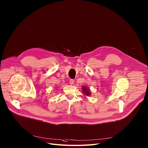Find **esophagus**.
Returning <instances> with one entry per match:
<instances>
[{
	"label": "esophagus",
	"mask_w": 148,
	"mask_h": 148,
	"mask_svg": "<svg viewBox=\"0 0 148 148\" xmlns=\"http://www.w3.org/2000/svg\"><path fill=\"white\" fill-rule=\"evenodd\" d=\"M74 79H71L70 80V84L71 85H73V84H74Z\"/></svg>",
	"instance_id": "obj_1"
}]
</instances>
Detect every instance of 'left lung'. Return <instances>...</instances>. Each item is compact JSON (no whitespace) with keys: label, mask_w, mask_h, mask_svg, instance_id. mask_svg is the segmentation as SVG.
I'll use <instances>...</instances> for the list:
<instances>
[{"label":"left lung","mask_w":148,"mask_h":148,"mask_svg":"<svg viewBox=\"0 0 148 148\" xmlns=\"http://www.w3.org/2000/svg\"><path fill=\"white\" fill-rule=\"evenodd\" d=\"M83 91H84V92L85 93V95H90V92H89V90H88V89L87 88H86V87H84L83 88Z\"/></svg>","instance_id":"left-lung-1"}]
</instances>
